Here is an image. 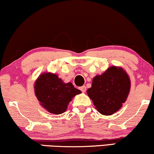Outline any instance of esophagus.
<instances>
[{
    "mask_svg": "<svg viewBox=\"0 0 154 154\" xmlns=\"http://www.w3.org/2000/svg\"><path fill=\"white\" fill-rule=\"evenodd\" d=\"M79 90H80L81 91L84 93V92L86 91V87H85V85H83V86H82V87L79 88Z\"/></svg>",
    "mask_w": 154,
    "mask_h": 154,
    "instance_id": "esophagus-1",
    "label": "esophagus"
}]
</instances>
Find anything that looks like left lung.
Masks as SVG:
<instances>
[{
	"label": "left lung",
	"mask_w": 154,
	"mask_h": 154,
	"mask_svg": "<svg viewBox=\"0 0 154 154\" xmlns=\"http://www.w3.org/2000/svg\"><path fill=\"white\" fill-rule=\"evenodd\" d=\"M130 90V80L122 68L111 66L93 78L92 87L87 91L97 111L111 115L122 106Z\"/></svg>",
	"instance_id": "left-lung-1"
}]
</instances>
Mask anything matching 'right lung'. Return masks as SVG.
Here are the masks:
<instances>
[{"label":"right lung","instance_id":"right-lung-1","mask_svg":"<svg viewBox=\"0 0 154 154\" xmlns=\"http://www.w3.org/2000/svg\"><path fill=\"white\" fill-rule=\"evenodd\" d=\"M80 93L71 82L64 83L55 74H43L35 84L37 98L42 106L51 114L64 112L72 98Z\"/></svg>","mask_w":154,"mask_h":154}]
</instances>
